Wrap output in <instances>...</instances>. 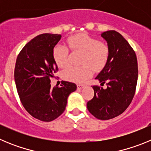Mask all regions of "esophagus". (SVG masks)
I'll return each mask as SVG.
<instances>
[{
  "mask_svg": "<svg viewBox=\"0 0 151 151\" xmlns=\"http://www.w3.org/2000/svg\"><path fill=\"white\" fill-rule=\"evenodd\" d=\"M77 88H78V89H82L83 88H85V85H82V84H78V85H77Z\"/></svg>",
  "mask_w": 151,
  "mask_h": 151,
  "instance_id": "esophagus-1",
  "label": "esophagus"
}]
</instances>
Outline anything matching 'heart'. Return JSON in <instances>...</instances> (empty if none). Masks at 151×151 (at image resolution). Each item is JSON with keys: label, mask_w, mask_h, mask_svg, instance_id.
<instances>
[{"label": "heart", "mask_w": 151, "mask_h": 151, "mask_svg": "<svg viewBox=\"0 0 151 151\" xmlns=\"http://www.w3.org/2000/svg\"><path fill=\"white\" fill-rule=\"evenodd\" d=\"M69 47L73 50L84 53L82 64L76 67L70 66L64 69L63 77L69 82L83 83L90 78L94 70L101 71L104 68L110 57V48L104 42L99 41L85 33L69 37L67 40ZM69 48L66 45H57L53 49V57L56 64L60 68L69 63Z\"/></svg>", "instance_id": "heart-1"}]
</instances>
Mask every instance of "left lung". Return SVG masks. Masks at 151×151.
<instances>
[{
    "mask_svg": "<svg viewBox=\"0 0 151 151\" xmlns=\"http://www.w3.org/2000/svg\"><path fill=\"white\" fill-rule=\"evenodd\" d=\"M110 48V57L104 68L97 75L101 85L106 82V89L93 86L94 97L87 108L98 119L107 120L120 115L134 97L138 81L137 57L123 36L114 30L101 33Z\"/></svg>",
    "mask_w": 151,
    "mask_h": 151,
    "instance_id": "left-lung-1",
    "label": "left lung"
}]
</instances>
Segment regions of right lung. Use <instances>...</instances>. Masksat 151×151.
Wrapping results in <instances>:
<instances>
[{"label": "right lung", "instance_id": "add662e5", "mask_svg": "<svg viewBox=\"0 0 151 151\" xmlns=\"http://www.w3.org/2000/svg\"><path fill=\"white\" fill-rule=\"evenodd\" d=\"M61 35L45 33L28 42L17 57L14 78L17 92L26 111L44 122L54 120L64 112L67 98L76 90L75 83L63 82L51 88L50 78L58 70L53 49Z\"/></svg>", "mask_w": 151, "mask_h": 151}]
</instances>
